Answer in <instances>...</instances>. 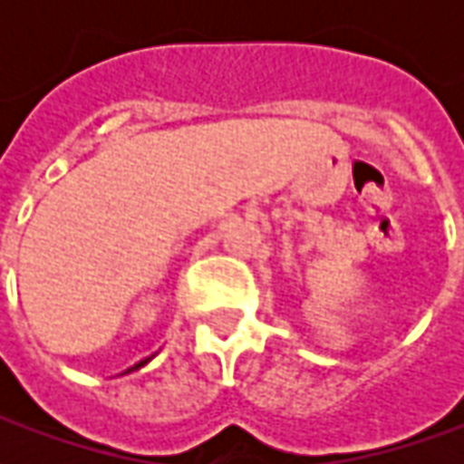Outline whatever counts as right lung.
Here are the masks:
<instances>
[{
    "instance_id": "right-lung-1",
    "label": "right lung",
    "mask_w": 464,
    "mask_h": 464,
    "mask_svg": "<svg viewBox=\"0 0 464 464\" xmlns=\"http://www.w3.org/2000/svg\"><path fill=\"white\" fill-rule=\"evenodd\" d=\"M149 360H151V358H146V360H141V362H136V365H133V368H129V370H126V372H131V370H136V368H141L143 362H149Z\"/></svg>"
}]
</instances>
